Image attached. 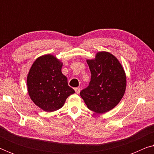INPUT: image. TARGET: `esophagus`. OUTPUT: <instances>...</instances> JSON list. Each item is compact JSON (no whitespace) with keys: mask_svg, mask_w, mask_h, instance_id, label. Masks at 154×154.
Segmentation results:
<instances>
[{"mask_svg":"<svg viewBox=\"0 0 154 154\" xmlns=\"http://www.w3.org/2000/svg\"><path fill=\"white\" fill-rule=\"evenodd\" d=\"M74 90H75V92H76L77 94H79L80 91H81V88H75Z\"/></svg>","mask_w":154,"mask_h":154,"instance_id":"1","label":"esophagus"}]
</instances>
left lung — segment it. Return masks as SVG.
Listing matches in <instances>:
<instances>
[{"label": "left lung", "instance_id": "8db88e82", "mask_svg": "<svg viewBox=\"0 0 154 154\" xmlns=\"http://www.w3.org/2000/svg\"><path fill=\"white\" fill-rule=\"evenodd\" d=\"M91 79L80 94L88 108L104 113L114 108L123 98L126 88L124 69L115 56L107 52H97L94 60H88Z\"/></svg>", "mask_w": 154, "mask_h": 154}]
</instances>
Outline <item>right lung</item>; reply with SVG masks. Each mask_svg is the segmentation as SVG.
Here are the masks:
<instances>
[{"instance_id": "1", "label": "right lung", "mask_w": 154, "mask_h": 154, "mask_svg": "<svg viewBox=\"0 0 154 154\" xmlns=\"http://www.w3.org/2000/svg\"><path fill=\"white\" fill-rule=\"evenodd\" d=\"M62 64L52 54L43 55L33 62L27 76L29 97L48 112L62 108L66 98L75 92L62 74Z\"/></svg>"}]
</instances>
